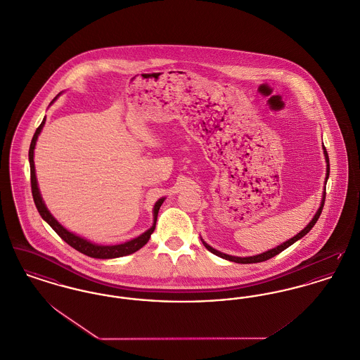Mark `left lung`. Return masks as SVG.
<instances>
[{
    "mask_svg": "<svg viewBox=\"0 0 360 360\" xmlns=\"http://www.w3.org/2000/svg\"><path fill=\"white\" fill-rule=\"evenodd\" d=\"M323 155H325V160H326V178H325V184H326V181H328V178H329V156H328V152H326V148L323 147ZM325 197H326V189L323 191V194H322V201H321V207L318 208L317 213L314 214V217L311 219V221L300 231L299 233H296L294 238H291V239H288L287 242H284V243H281L280 246H277L275 249H271V250H268V252H265V253L262 254H257V255H253V257H233V255H229V254L221 253V252H217L216 249H213L211 248L208 243H205L202 239V243H204V246L211 252V253L214 254V255H217V257H221V258H224V259H229V261H233V262H236V264H255V262H262V261H266V259H269V258H272V257H275L278 253H281L283 250H285L287 248H290L292 243H295L296 240H299L300 238H303L306 233H309L313 227H314V224L317 223L318 219H319V216H321V212H322V208H323V204H325Z\"/></svg>",
    "mask_w": 360,
    "mask_h": 360,
    "instance_id": "8db88e82",
    "label": "left lung"
}]
</instances>
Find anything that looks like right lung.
I'll list each match as a JSON object with an SVG mask.
<instances>
[{"label": "right lung", "instance_id": "1", "mask_svg": "<svg viewBox=\"0 0 360 360\" xmlns=\"http://www.w3.org/2000/svg\"><path fill=\"white\" fill-rule=\"evenodd\" d=\"M58 96V95H57ZM57 96L53 99V102L57 99ZM51 102V103H53ZM44 121L46 118L43 120L42 124L38 127L34 137H32V141H31V146H30V152H28V158H30V169H31V189H32V197H34V202L37 205V210L41 213L43 220L49 223V226L58 233L65 242L72 246L73 249H76L77 252L85 254L88 257H92V258H102V259H107V258H117V257H124L127 254L134 253L137 250H140L144 245H147V242L150 238V233H153L155 227H156V220H158V213L159 210L165 201V198H160L155 207H153V224L152 227L149 229L148 231H146L144 233H141L140 236L125 242V243H121V245H114V246H102V245H95L89 240H86L82 236H77L70 231H68L65 227H63L54 217L53 214L49 212V210L46 208L44 202H43L42 197H41V193H39V188H38V182H37V175H35V165H34V149H35V144H37V140H38V136L41 133V130L43 129L44 125Z\"/></svg>", "mask_w": 360, "mask_h": 360}]
</instances>
